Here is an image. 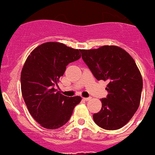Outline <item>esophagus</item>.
I'll return each instance as SVG.
<instances>
[{"instance_id": "34e87169", "label": "esophagus", "mask_w": 155, "mask_h": 155, "mask_svg": "<svg viewBox=\"0 0 155 155\" xmlns=\"http://www.w3.org/2000/svg\"><path fill=\"white\" fill-rule=\"evenodd\" d=\"M91 97H83V100L85 101H89Z\"/></svg>"}]
</instances>
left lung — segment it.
I'll use <instances>...</instances> for the list:
<instances>
[{"mask_svg":"<svg viewBox=\"0 0 155 155\" xmlns=\"http://www.w3.org/2000/svg\"><path fill=\"white\" fill-rule=\"evenodd\" d=\"M80 52L96 79L109 82L107 96L101 99V109L93 114L94 123L107 130L122 128L140 104L143 82L136 62L124 49L115 45Z\"/></svg>","mask_w":155,"mask_h":155,"instance_id":"obj_1","label":"left lung"}]
</instances>
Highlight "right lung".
I'll list each match as a JSON object with an SVG mask.
<instances>
[{
  "mask_svg": "<svg viewBox=\"0 0 155 155\" xmlns=\"http://www.w3.org/2000/svg\"><path fill=\"white\" fill-rule=\"evenodd\" d=\"M80 50L63 43L40 45L30 53L21 72V91L28 112L48 130L58 129L70 120L80 96L67 97L54 88L70 63L81 58Z\"/></svg>",
  "mask_w": 155,
  "mask_h": 155,
  "instance_id": "1",
  "label": "right lung"
}]
</instances>
